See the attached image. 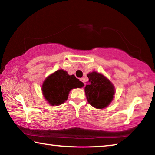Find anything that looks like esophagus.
I'll return each mask as SVG.
<instances>
[{"label": "esophagus", "instance_id": "1", "mask_svg": "<svg viewBox=\"0 0 155 155\" xmlns=\"http://www.w3.org/2000/svg\"><path fill=\"white\" fill-rule=\"evenodd\" d=\"M80 80H81V81H82L83 83V85H85V82H84V79H83V78H80Z\"/></svg>", "mask_w": 155, "mask_h": 155}]
</instances>
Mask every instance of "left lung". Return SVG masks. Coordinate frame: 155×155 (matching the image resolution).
<instances>
[{
    "instance_id": "8db88e82",
    "label": "left lung",
    "mask_w": 155,
    "mask_h": 155,
    "mask_svg": "<svg viewBox=\"0 0 155 155\" xmlns=\"http://www.w3.org/2000/svg\"><path fill=\"white\" fill-rule=\"evenodd\" d=\"M87 77L89 81L85 92L88 103L97 109L107 107L114 99V85L104 75L95 71L87 74Z\"/></svg>"
}]
</instances>
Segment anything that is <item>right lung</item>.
<instances>
[{"instance_id": "add662e5", "label": "right lung", "mask_w": 155, "mask_h": 155, "mask_svg": "<svg viewBox=\"0 0 155 155\" xmlns=\"http://www.w3.org/2000/svg\"><path fill=\"white\" fill-rule=\"evenodd\" d=\"M83 85V83L74 75H69L67 71L61 69L45 78L42 85V92L49 104L57 106L67 101L71 90L81 88Z\"/></svg>"}]
</instances>
